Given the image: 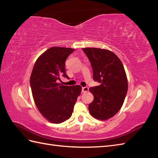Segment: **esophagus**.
I'll return each mask as SVG.
<instances>
[{"mask_svg": "<svg viewBox=\"0 0 158 158\" xmlns=\"http://www.w3.org/2000/svg\"><path fill=\"white\" fill-rule=\"evenodd\" d=\"M82 92H84V93H85V92H87L89 90V88H88V87H83L82 88Z\"/></svg>", "mask_w": 158, "mask_h": 158, "instance_id": "esophagus-1", "label": "esophagus"}]
</instances>
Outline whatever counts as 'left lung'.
Here are the masks:
<instances>
[{
	"label": "left lung",
	"instance_id": "8db88e82",
	"mask_svg": "<svg viewBox=\"0 0 158 158\" xmlns=\"http://www.w3.org/2000/svg\"><path fill=\"white\" fill-rule=\"evenodd\" d=\"M93 69V78L99 85L91 87L94 96L89 104L91 115L107 120L121 109L128 91V82L123 64L113 52L98 48H84Z\"/></svg>",
	"mask_w": 158,
	"mask_h": 158
}]
</instances>
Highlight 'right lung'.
<instances>
[{"instance_id":"add662e5","label":"right lung","mask_w":158,"mask_h":158,"mask_svg":"<svg viewBox=\"0 0 158 158\" xmlns=\"http://www.w3.org/2000/svg\"><path fill=\"white\" fill-rule=\"evenodd\" d=\"M74 49L53 47L45 51L35 62L30 83L33 99L40 112L49 122L59 124L69 119L80 94V85H63L61 76L69 78L65 60Z\"/></svg>"}]
</instances>
